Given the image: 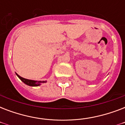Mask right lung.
I'll list each match as a JSON object with an SVG mask.
<instances>
[{
	"label": "right lung",
	"mask_w": 125,
	"mask_h": 125,
	"mask_svg": "<svg viewBox=\"0 0 125 125\" xmlns=\"http://www.w3.org/2000/svg\"><path fill=\"white\" fill-rule=\"evenodd\" d=\"M17 76H18L19 78H20L21 80L24 82L25 84L30 86H38V85H41L42 83H45L47 82V81H36V80H28V79H26V78H22L21 76H20L19 74L16 73Z\"/></svg>",
	"instance_id": "right-lung-1"
}]
</instances>
